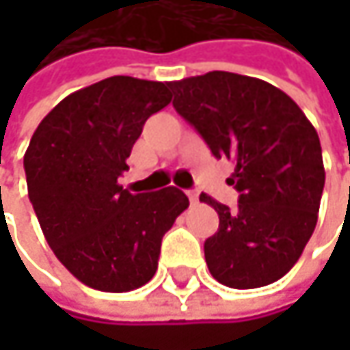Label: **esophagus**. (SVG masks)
<instances>
[{"label":"esophagus","mask_w":350,"mask_h":350,"mask_svg":"<svg viewBox=\"0 0 350 350\" xmlns=\"http://www.w3.org/2000/svg\"><path fill=\"white\" fill-rule=\"evenodd\" d=\"M188 200H190V204H196V202H198V192L190 190V192H188Z\"/></svg>","instance_id":"obj_1"}]
</instances>
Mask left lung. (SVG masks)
<instances>
[{
	"label": "left lung",
	"instance_id": "1",
	"mask_svg": "<svg viewBox=\"0 0 350 350\" xmlns=\"http://www.w3.org/2000/svg\"><path fill=\"white\" fill-rule=\"evenodd\" d=\"M170 89L174 109L213 156L235 162L229 184L239 192L237 208L200 194L219 215V231L204 241L208 271L235 290L278 282L318 221L324 164L312 123L284 91L253 77L213 70Z\"/></svg>",
	"mask_w": 350,
	"mask_h": 350
}]
</instances>
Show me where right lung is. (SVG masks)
Segmentation results:
<instances>
[{
	"label": "right lung",
	"instance_id": "obj_1",
	"mask_svg": "<svg viewBox=\"0 0 350 350\" xmlns=\"http://www.w3.org/2000/svg\"><path fill=\"white\" fill-rule=\"evenodd\" d=\"M170 101V83L109 77L62 99L30 139L24 170L38 223L58 261L89 288L148 284L162 237L188 208L174 186L131 194L117 182L144 123Z\"/></svg>",
	"mask_w": 350,
	"mask_h": 350
}]
</instances>
